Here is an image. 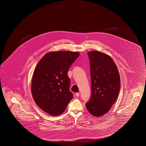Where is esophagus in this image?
Masks as SVG:
<instances>
[{
	"label": "esophagus",
	"mask_w": 146,
	"mask_h": 146,
	"mask_svg": "<svg viewBox=\"0 0 146 146\" xmlns=\"http://www.w3.org/2000/svg\"><path fill=\"white\" fill-rule=\"evenodd\" d=\"M75 96H76L78 97V96H80V93H76V94H75Z\"/></svg>",
	"instance_id": "1"
}]
</instances>
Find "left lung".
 I'll return each mask as SVG.
<instances>
[{"label": "left lung", "mask_w": 146, "mask_h": 146, "mask_svg": "<svg viewBox=\"0 0 146 146\" xmlns=\"http://www.w3.org/2000/svg\"><path fill=\"white\" fill-rule=\"evenodd\" d=\"M90 64L91 96L86 106L94 117L107 113L117 99L120 78L117 67L108 55L99 51L88 53Z\"/></svg>", "instance_id": "8db88e82"}]
</instances>
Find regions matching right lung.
Segmentation results:
<instances>
[{
  "instance_id": "1",
  "label": "right lung",
  "mask_w": 146,
  "mask_h": 146,
  "mask_svg": "<svg viewBox=\"0 0 146 146\" xmlns=\"http://www.w3.org/2000/svg\"><path fill=\"white\" fill-rule=\"evenodd\" d=\"M79 55L70 51L51 52L36 66L32 80L33 97L36 104L51 115L62 113L73 97L68 72Z\"/></svg>"
}]
</instances>
